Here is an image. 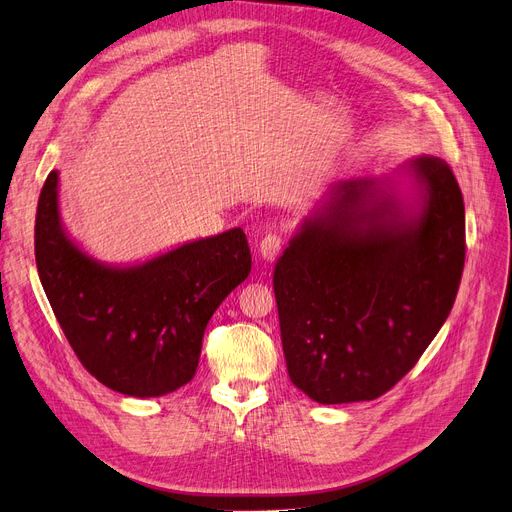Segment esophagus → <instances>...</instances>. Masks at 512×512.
I'll return each mask as SVG.
<instances>
[{
	"instance_id": "obj_1",
	"label": "esophagus",
	"mask_w": 512,
	"mask_h": 512,
	"mask_svg": "<svg viewBox=\"0 0 512 512\" xmlns=\"http://www.w3.org/2000/svg\"><path fill=\"white\" fill-rule=\"evenodd\" d=\"M281 250H283V241L277 235H267L258 245V254L262 256L264 262H273L281 254Z\"/></svg>"
}]
</instances>
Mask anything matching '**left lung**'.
Instances as JSON below:
<instances>
[{"label": "left lung", "instance_id": "obj_1", "mask_svg": "<svg viewBox=\"0 0 512 512\" xmlns=\"http://www.w3.org/2000/svg\"><path fill=\"white\" fill-rule=\"evenodd\" d=\"M462 269L464 201L443 159L336 182L275 264L290 380L325 405L391 391L441 330Z\"/></svg>", "mask_w": 512, "mask_h": 512}]
</instances>
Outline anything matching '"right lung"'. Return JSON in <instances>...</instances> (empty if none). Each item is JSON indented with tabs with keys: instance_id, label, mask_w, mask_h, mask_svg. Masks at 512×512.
Here are the masks:
<instances>
[{
	"instance_id": "right-lung-1",
	"label": "right lung",
	"mask_w": 512,
	"mask_h": 512,
	"mask_svg": "<svg viewBox=\"0 0 512 512\" xmlns=\"http://www.w3.org/2000/svg\"><path fill=\"white\" fill-rule=\"evenodd\" d=\"M35 262L86 370L111 391L147 399L174 393L195 376L206 325L250 275L252 254L237 227L145 262H100L63 227L52 170L37 203Z\"/></svg>"
}]
</instances>
